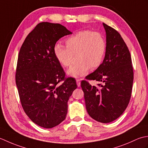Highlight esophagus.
<instances>
[{"instance_id": "1", "label": "esophagus", "mask_w": 148, "mask_h": 148, "mask_svg": "<svg viewBox=\"0 0 148 148\" xmlns=\"http://www.w3.org/2000/svg\"><path fill=\"white\" fill-rule=\"evenodd\" d=\"M76 83L78 87H79L81 86V81L80 79H76Z\"/></svg>"}]
</instances>
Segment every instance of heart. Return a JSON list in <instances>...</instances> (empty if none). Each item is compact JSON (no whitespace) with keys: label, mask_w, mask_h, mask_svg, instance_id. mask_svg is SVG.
Returning a JSON list of instances; mask_svg holds the SVG:
<instances>
[{"label":"heart","mask_w":148,"mask_h":148,"mask_svg":"<svg viewBox=\"0 0 148 148\" xmlns=\"http://www.w3.org/2000/svg\"><path fill=\"white\" fill-rule=\"evenodd\" d=\"M66 47L56 45L54 55L62 67L70 65L76 55L77 62L68 69V76L79 77L84 76L89 69H95L102 64L106 51L104 37L98 32L89 30L79 31L65 40Z\"/></svg>","instance_id":"1"}]
</instances>
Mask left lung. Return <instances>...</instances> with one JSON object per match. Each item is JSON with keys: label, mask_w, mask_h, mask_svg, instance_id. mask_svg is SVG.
Masks as SVG:
<instances>
[{"label": "left lung", "mask_w": 148, "mask_h": 148, "mask_svg": "<svg viewBox=\"0 0 148 148\" xmlns=\"http://www.w3.org/2000/svg\"><path fill=\"white\" fill-rule=\"evenodd\" d=\"M106 34V51L103 62L86 79L103 84L92 86L82 81L86 108L95 120L108 123L118 118L129 103L134 80L132 59L121 35L103 23Z\"/></svg>", "instance_id": "8db88e82"}]
</instances>
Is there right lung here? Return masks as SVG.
Instances as JSON below:
<instances>
[{
	"label": "right lung",
	"mask_w": 148,
	"mask_h": 148,
	"mask_svg": "<svg viewBox=\"0 0 148 148\" xmlns=\"http://www.w3.org/2000/svg\"><path fill=\"white\" fill-rule=\"evenodd\" d=\"M71 34L61 24L42 22L27 36L19 52L16 84L21 106L31 120L43 128L64 120L69 97L77 87L73 78H65L53 52L56 42Z\"/></svg>",
	"instance_id": "obj_1"
}]
</instances>
